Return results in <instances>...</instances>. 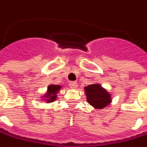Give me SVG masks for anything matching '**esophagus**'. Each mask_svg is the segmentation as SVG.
I'll use <instances>...</instances> for the list:
<instances>
[{
	"mask_svg": "<svg viewBox=\"0 0 147 147\" xmlns=\"http://www.w3.org/2000/svg\"><path fill=\"white\" fill-rule=\"evenodd\" d=\"M69 86L71 89H76L78 87V83L77 82H69Z\"/></svg>",
	"mask_w": 147,
	"mask_h": 147,
	"instance_id": "34e87169",
	"label": "esophagus"
}]
</instances>
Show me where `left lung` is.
I'll use <instances>...</instances> for the list:
<instances>
[{
  "mask_svg": "<svg viewBox=\"0 0 147 147\" xmlns=\"http://www.w3.org/2000/svg\"><path fill=\"white\" fill-rule=\"evenodd\" d=\"M87 102L96 109H101L109 106L111 101V94L100 84H92L84 88Z\"/></svg>",
  "mask_w": 147,
  "mask_h": 147,
  "instance_id": "8db88e82",
  "label": "left lung"
}]
</instances>
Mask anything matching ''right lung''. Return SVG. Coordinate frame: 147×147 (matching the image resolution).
<instances>
[{
    "instance_id": "obj_1",
    "label": "right lung",
    "mask_w": 147,
    "mask_h": 147,
    "mask_svg": "<svg viewBox=\"0 0 147 147\" xmlns=\"http://www.w3.org/2000/svg\"><path fill=\"white\" fill-rule=\"evenodd\" d=\"M61 88V86L59 84H49L47 86V92L43 96H41L42 100L47 103L54 102L57 99V93L59 92Z\"/></svg>"
}]
</instances>
